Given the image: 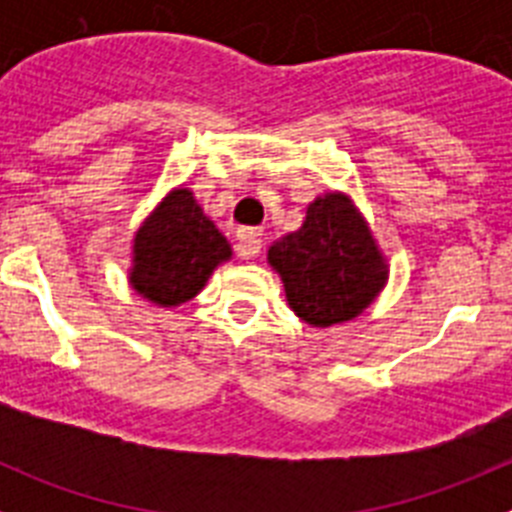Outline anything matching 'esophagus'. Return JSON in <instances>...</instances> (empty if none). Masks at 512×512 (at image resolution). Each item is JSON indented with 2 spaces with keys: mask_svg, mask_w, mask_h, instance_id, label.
I'll return each instance as SVG.
<instances>
[{
  "mask_svg": "<svg viewBox=\"0 0 512 512\" xmlns=\"http://www.w3.org/2000/svg\"><path fill=\"white\" fill-rule=\"evenodd\" d=\"M261 251V230L256 228H243L238 230V253L243 259H251Z\"/></svg>",
  "mask_w": 512,
  "mask_h": 512,
  "instance_id": "esophagus-1",
  "label": "esophagus"
}]
</instances>
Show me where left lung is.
<instances>
[{
    "label": "left lung",
    "instance_id": "1",
    "mask_svg": "<svg viewBox=\"0 0 512 512\" xmlns=\"http://www.w3.org/2000/svg\"><path fill=\"white\" fill-rule=\"evenodd\" d=\"M269 261L292 310L318 328L356 318L387 274L372 233L343 194L312 202L302 228L269 248Z\"/></svg>",
    "mask_w": 512,
    "mask_h": 512
}]
</instances>
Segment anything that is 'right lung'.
I'll use <instances>...</instances> for the list:
<instances>
[{"label": "right lung", "mask_w": 512, "mask_h": 512, "mask_svg": "<svg viewBox=\"0 0 512 512\" xmlns=\"http://www.w3.org/2000/svg\"><path fill=\"white\" fill-rule=\"evenodd\" d=\"M228 259V241L202 215L192 192L176 189L135 235L130 282L156 305H182L205 287L212 269Z\"/></svg>", "instance_id": "obj_1"}]
</instances>
